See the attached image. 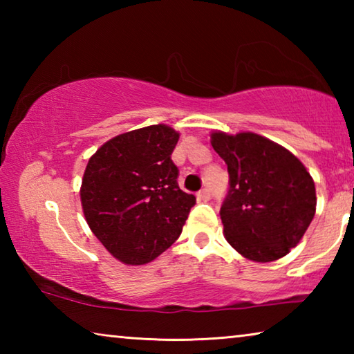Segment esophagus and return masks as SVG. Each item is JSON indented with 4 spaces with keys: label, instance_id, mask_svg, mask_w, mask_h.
<instances>
[{
    "label": "esophagus",
    "instance_id": "obj_1",
    "mask_svg": "<svg viewBox=\"0 0 354 354\" xmlns=\"http://www.w3.org/2000/svg\"><path fill=\"white\" fill-rule=\"evenodd\" d=\"M196 200H198V201H209V200H211V192H209V189H201L198 194H196Z\"/></svg>",
    "mask_w": 354,
    "mask_h": 354
}]
</instances>
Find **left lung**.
<instances>
[{
	"mask_svg": "<svg viewBox=\"0 0 354 354\" xmlns=\"http://www.w3.org/2000/svg\"><path fill=\"white\" fill-rule=\"evenodd\" d=\"M227 165L230 192L220 209L227 243L254 262L290 253L315 215V184L295 154L267 137L212 131Z\"/></svg>",
	"mask_w": 354,
	"mask_h": 354,
	"instance_id": "left-lung-1",
	"label": "left lung"
}]
</instances>
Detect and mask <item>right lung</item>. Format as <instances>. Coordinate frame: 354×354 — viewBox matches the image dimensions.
Wrapping results in <instances>:
<instances>
[{
  "instance_id": "add662e5",
  "label": "right lung",
  "mask_w": 354,
  "mask_h": 354,
  "mask_svg": "<svg viewBox=\"0 0 354 354\" xmlns=\"http://www.w3.org/2000/svg\"><path fill=\"white\" fill-rule=\"evenodd\" d=\"M178 139L169 124H151L112 137L88 159L80 190L84 217L127 266H143L171 247L195 205L176 181Z\"/></svg>"
}]
</instances>
